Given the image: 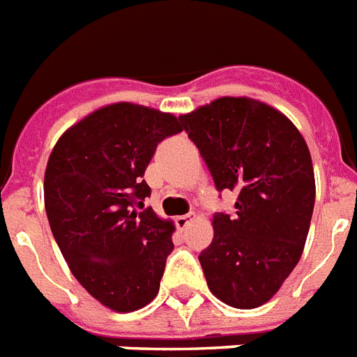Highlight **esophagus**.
I'll return each instance as SVG.
<instances>
[{
    "mask_svg": "<svg viewBox=\"0 0 357 357\" xmlns=\"http://www.w3.org/2000/svg\"><path fill=\"white\" fill-rule=\"evenodd\" d=\"M192 220H195V213H189V215H179V217H176V226H178L179 229H185L190 222H192Z\"/></svg>",
    "mask_w": 357,
    "mask_h": 357,
    "instance_id": "1",
    "label": "esophagus"
}]
</instances>
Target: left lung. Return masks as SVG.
Here are the masks:
<instances>
[{
    "mask_svg": "<svg viewBox=\"0 0 357 357\" xmlns=\"http://www.w3.org/2000/svg\"><path fill=\"white\" fill-rule=\"evenodd\" d=\"M179 119L217 189L237 192L235 215L213 217L198 255L207 287L231 307H259L304 252L315 206L310 148L285 114L254 98H218Z\"/></svg>",
    "mask_w": 357,
    "mask_h": 357,
    "instance_id": "left-lung-1",
    "label": "left lung"
}]
</instances>
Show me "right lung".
Returning a JSON list of instances; mask_svg holds the SVG:
<instances>
[{
	"label": "right lung",
	"mask_w": 357,
	"mask_h": 357,
	"mask_svg": "<svg viewBox=\"0 0 357 357\" xmlns=\"http://www.w3.org/2000/svg\"><path fill=\"white\" fill-rule=\"evenodd\" d=\"M183 131L178 116L119 102L70 126L44 174L52 234L75 280L119 313L144 307L159 293L174 222L144 209V170L157 144Z\"/></svg>",
	"instance_id": "1"
}]
</instances>
